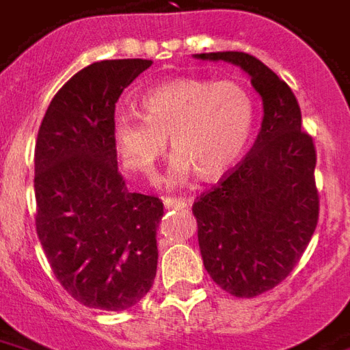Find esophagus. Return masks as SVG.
Returning <instances> with one entry per match:
<instances>
[{
    "label": "esophagus",
    "mask_w": 350,
    "mask_h": 350,
    "mask_svg": "<svg viewBox=\"0 0 350 350\" xmlns=\"http://www.w3.org/2000/svg\"><path fill=\"white\" fill-rule=\"evenodd\" d=\"M187 206H189V200H185V198H165V208H167V210H183V208H187Z\"/></svg>",
    "instance_id": "1"
}]
</instances>
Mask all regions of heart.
Instances as JSON below:
<instances>
[{"mask_svg":"<svg viewBox=\"0 0 350 350\" xmlns=\"http://www.w3.org/2000/svg\"><path fill=\"white\" fill-rule=\"evenodd\" d=\"M142 112H118L112 140L123 168L146 182L157 178L167 138L176 153L172 182L191 172L204 182L217 180L240 159L253 127V99L234 80H172L142 95Z\"/></svg>","mask_w":350,"mask_h":350,"instance_id":"obj_1","label":"heart"}]
</instances>
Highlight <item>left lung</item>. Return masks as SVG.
Segmentation results:
<instances>
[{"mask_svg": "<svg viewBox=\"0 0 350 350\" xmlns=\"http://www.w3.org/2000/svg\"><path fill=\"white\" fill-rule=\"evenodd\" d=\"M197 57L240 65L262 97V127L250 153L193 204L210 278L232 296L253 298L294 270L315 232V142L301 129L293 90L260 59L245 52Z\"/></svg>", "mask_w": 350, "mask_h": 350, "instance_id": "1", "label": "left lung"}]
</instances>
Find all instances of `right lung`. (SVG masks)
<instances>
[{"mask_svg": "<svg viewBox=\"0 0 350 350\" xmlns=\"http://www.w3.org/2000/svg\"><path fill=\"white\" fill-rule=\"evenodd\" d=\"M150 65L84 67L54 95L37 135V236L57 281L88 308H133L157 273L163 200L127 191L112 140L116 103Z\"/></svg>", "mask_w": 350, "mask_h": 350, "instance_id": "right-lung-1", "label": "right lung"}]
</instances>
